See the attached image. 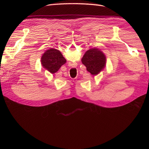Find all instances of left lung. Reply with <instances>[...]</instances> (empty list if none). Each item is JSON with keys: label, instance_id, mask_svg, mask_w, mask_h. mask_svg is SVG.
Wrapping results in <instances>:
<instances>
[{"label": "left lung", "instance_id": "1", "mask_svg": "<svg viewBox=\"0 0 149 149\" xmlns=\"http://www.w3.org/2000/svg\"><path fill=\"white\" fill-rule=\"evenodd\" d=\"M81 61L90 73L96 75L106 65V56L98 49L91 48L85 53Z\"/></svg>", "mask_w": 149, "mask_h": 149}]
</instances>
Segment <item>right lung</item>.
<instances>
[{"label": "right lung", "mask_w": 149, "mask_h": 149, "mask_svg": "<svg viewBox=\"0 0 149 149\" xmlns=\"http://www.w3.org/2000/svg\"><path fill=\"white\" fill-rule=\"evenodd\" d=\"M43 66L53 74L66 63L65 58L61 52L56 49L51 48L44 53L41 58Z\"/></svg>", "instance_id": "obj_1"}]
</instances>
